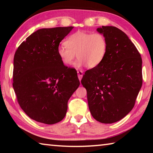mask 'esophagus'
<instances>
[{
	"mask_svg": "<svg viewBox=\"0 0 153 153\" xmlns=\"http://www.w3.org/2000/svg\"><path fill=\"white\" fill-rule=\"evenodd\" d=\"M83 74H83L82 71H81V70L77 71V75H78V78H79V80L82 79V77H83Z\"/></svg>",
	"mask_w": 153,
	"mask_h": 153,
	"instance_id": "1",
	"label": "esophagus"
}]
</instances>
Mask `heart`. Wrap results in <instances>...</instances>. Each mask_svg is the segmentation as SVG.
<instances>
[{
    "label": "heart",
    "mask_w": 153,
    "mask_h": 153,
    "mask_svg": "<svg viewBox=\"0 0 153 153\" xmlns=\"http://www.w3.org/2000/svg\"><path fill=\"white\" fill-rule=\"evenodd\" d=\"M65 45L57 49L59 57L63 65L71 66L76 59V67L86 65L88 68H94L101 63L107 51L108 43L102 33H91L78 31L67 38Z\"/></svg>",
    "instance_id": "b5f03b06"
}]
</instances>
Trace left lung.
I'll return each instance as SVG.
<instances>
[{
	"label": "left lung",
	"mask_w": 153,
	"mask_h": 153,
	"mask_svg": "<svg viewBox=\"0 0 153 153\" xmlns=\"http://www.w3.org/2000/svg\"><path fill=\"white\" fill-rule=\"evenodd\" d=\"M107 38L103 61L87 70L82 84L87 90L92 117L103 123L121 120L130 112L142 84V58L125 33L113 26L97 29Z\"/></svg>",
	"instance_id": "obj_1"
}]
</instances>
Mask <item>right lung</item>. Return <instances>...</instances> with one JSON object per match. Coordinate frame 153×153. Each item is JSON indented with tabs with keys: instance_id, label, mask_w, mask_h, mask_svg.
<instances>
[{
	"instance_id": "obj_1",
	"label": "right lung",
	"mask_w": 153,
	"mask_h": 153,
	"mask_svg": "<svg viewBox=\"0 0 153 153\" xmlns=\"http://www.w3.org/2000/svg\"><path fill=\"white\" fill-rule=\"evenodd\" d=\"M73 28L38 30L15 53L13 86L17 102L38 122L51 125L63 120L69 98L79 86L76 69L63 65L57 54L59 44Z\"/></svg>"
}]
</instances>
